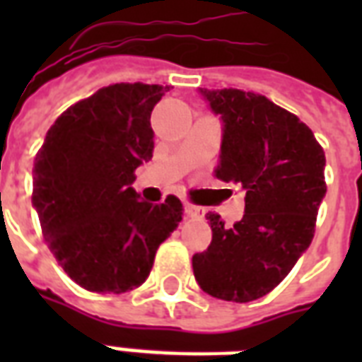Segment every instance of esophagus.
<instances>
[{"instance_id": "1", "label": "esophagus", "mask_w": 362, "mask_h": 362, "mask_svg": "<svg viewBox=\"0 0 362 362\" xmlns=\"http://www.w3.org/2000/svg\"><path fill=\"white\" fill-rule=\"evenodd\" d=\"M186 216L187 218H203V209L195 206V204H186Z\"/></svg>"}]
</instances>
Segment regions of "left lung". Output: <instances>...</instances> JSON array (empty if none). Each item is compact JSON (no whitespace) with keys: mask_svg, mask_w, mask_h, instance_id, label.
<instances>
[{"mask_svg":"<svg viewBox=\"0 0 362 362\" xmlns=\"http://www.w3.org/2000/svg\"><path fill=\"white\" fill-rule=\"evenodd\" d=\"M201 93L223 120L214 175L246 192V212L233 227L206 214L212 242L193 255V274L212 297L250 303L272 291L314 238L325 152L308 125L264 95L235 88Z\"/></svg>","mask_w":362,"mask_h":362,"instance_id":"obj_1","label":"left lung"}]
</instances>
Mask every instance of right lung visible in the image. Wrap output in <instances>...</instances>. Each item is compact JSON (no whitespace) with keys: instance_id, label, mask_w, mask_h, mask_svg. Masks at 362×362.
Listing matches in <instances>:
<instances>
[{"instance_id":"right-lung-1","label":"right lung","mask_w":362,"mask_h":362,"mask_svg":"<svg viewBox=\"0 0 362 362\" xmlns=\"http://www.w3.org/2000/svg\"><path fill=\"white\" fill-rule=\"evenodd\" d=\"M169 88L110 84L71 105L48 129L33 165L45 242L71 280L93 293H127L150 274L159 244L182 221L180 199L142 201L135 169L152 159L150 115Z\"/></svg>"}]
</instances>
